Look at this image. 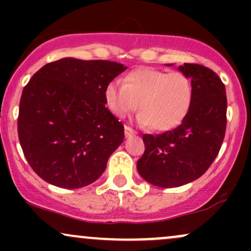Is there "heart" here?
<instances>
[{"mask_svg":"<svg viewBox=\"0 0 251 251\" xmlns=\"http://www.w3.org/2000/svg\"><path fill=\"white\" fill-rule=\"evenodd\" d=\"M164 102L166 106H169L171 113L176 116L177 119L183 117L184 112L186 109V98L183 93L179 91V88L171 86L169 88L166 97L164 98Z\"/></svg>","mask_w":251,"mask_h":251,"instance_id":"1","label":"heart"}]
</instances>
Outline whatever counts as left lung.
<instances>
[{
    "label": "left lung",
    "instance_id": "left-lung-1",
    "mask_svg": "<svg viewBox=\"0 0 251 251\" xmlns=\"http://www.w3.org/2000/svg\"><path fill=\"white\" fill-rule=\"evenodd\" d=\"M126 70L107 60L65 57L25 86L17 133L31 169L47 183L79 189L96 181L124 140V125L105 107L109 82Z\"/></svg>",
    "mask_w": 251,
    "mask_h": 251
}]
</instances>
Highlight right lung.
I'll use <instances>...</instances> for the list:
<instances>
[{
    "label": "right lung",
    "mask_w": 251,
    "mask_h": 251,
    "mask_svg": "<svg viewBox=\"0 0 251 251\" xmlns=\"http://www.w3.org/2000/svg\"><path fill=\"white\" fill-rule=\"evenodd\" d=\"M178 71L191 79L188 113L171 131L155 137L144 134L145 152L137 163L144 179L160 188L185 185L205 174L226 135V94L222 80L215 72L194 63H184Z\"/></svg>",
    "instance_id": "1"
}]
</instances>
